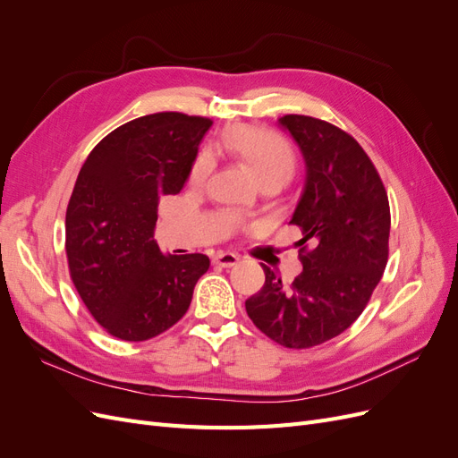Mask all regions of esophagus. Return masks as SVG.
<instances>
[{"label": "esophagus", "mask_w": 458, "mask_h": 458, "mask_svg": "<svg viewBox=\"0 0 458 458\" xmlns=\"http://www.w3.org/2000/svg\"><path fill=\"white\" fill-rule=\"evenodd\" d=\"M214 263H217V266H221V267H233L239 263V256L233 252H217L214 256Z\"/></svg>", "instance_id": "34e87169"}]
</instances>
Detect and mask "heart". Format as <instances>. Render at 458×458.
<instances>
[{
  "label": "heart",
  "instance_id": "heart-1",
  "mask_svg": "<svg viewBox=\"0 0 458 458\" xmlns=\"http://www.w3.org/2000/svg\"><path fill=\"white\" fill-rule=\"evenodd\" d=\"M224 143L234 155L241 157L248 168L258 177L263 185L267 182H288L296 168L294 148L283 135L271 130L252 128V126H234L231 128ZM212 157L208 152H200L191 168V183L202 185L212 172Z\"/></svg>",
  "mask_w": 458,
  "mask_h": 458
}]
</instances>
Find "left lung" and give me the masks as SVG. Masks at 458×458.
<instances>
[{"label":"left lung","mask_w":458,"mask_h":458,"mask_svg":"<svg viewBox=\"0 0 458 458\" xmlns=\"http://www.w3.org/2000/svg\"><path fill=\"white\" fill-rule=\"evenodd\" d=\"M306 162V179L290 224L303 239V271L284 286L267 266L266 284L246 300L263 335L284 348L306 350L335 338L363 313L382 279L390 239V202L382 179L352 135L325 120L279 118Z\"/></svg>","instance_id":"left-lung-1"}]
</instances>
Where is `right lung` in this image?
<instances>
[{"mask_svg": "<svg viewBox=\"0 0 458 458\" xmlns=\"http://www.w3.org/2000/svg\"><path fill=\"white\" fill-rule=\"evenodd\" d=\"M212 120L182 113L135 118L81 165L66 208V258L81 301L108 335L158 336L182 318L204 254L172 256L155 241L158 202L183 189Z\"/></svg>", "mask_w": 458, "mask_h": 458, "instance_id": "right-lung-1", "label": "right lung"}]
</instances>
